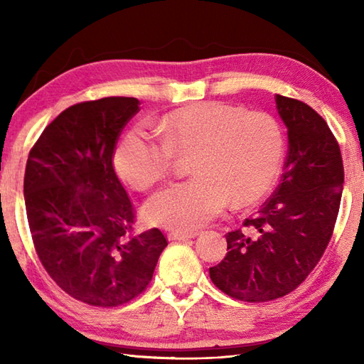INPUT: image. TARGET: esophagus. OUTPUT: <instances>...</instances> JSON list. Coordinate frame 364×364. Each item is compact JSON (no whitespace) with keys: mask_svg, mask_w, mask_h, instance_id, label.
I'll list each match as a JSON object with an SVG mask.
<instances>
[{"mask_svg":"<svg viewBox=\"0 0 364 364\" xmlns=\"http://www.w3.org/2000/svg\"><path fill=\"white\" fill-rule=\"evenodd\" d=\"M198 233H183V231H170L167 235L170 241H188L191 237H196Z\"/></svg>","mask_w":364,"mask_h":364,"instance_id":"34e87169","label":"esophagus"}]
</instances>
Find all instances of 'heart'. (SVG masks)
Returning <instances> with one entry per match:
<instances>
[{"instance_id": "b5f03b06", "label": "heart", "mask_w": 364, "mask_h": 364, "mask_svg": "<svg viewBox=\"0 0 364 364\" xmlns=\"http://www.w3.org/2000/svg\"><path fill=\"white\" fill-rule=\"evenodd\" d=\"M161 139L144 125L129 128L114 151V167L128 184L145 191L166 178L175 156L194 154V176L158 191L146 218L170 230L192 231L223 213L264 197L284 154L280 123L267 112L245 111L223 102H205L162 117Z\"/></svg>"}]
</instances>
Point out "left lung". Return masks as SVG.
Listing matches in <instances>:
<instances>
[{"mask_svg": "<svg viewBox=\"0 0 364 364\" xmlns=\"http://www.w3.org/2000/svg\"><path fill=\"white\" fill-rule=\"evenodd\" d=\"M288 128L280 184L257 215L230 231L227 255L210 277L227 296L269 301L292 292L311 274L333 235L341 205V150L327 122L296 98L275 97Z\"/></svg>", "mask_w": 364, "mask_h": 364, "instance_id": "left-lung-1", "label": "left lung"}]
</instances>
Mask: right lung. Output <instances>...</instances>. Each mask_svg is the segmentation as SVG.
<instances>
[{
    "mask_svg": "<svg viewBox=\"0 0 364 364\" xmlns=\"http://www.w3.org/2000/svg\"><path fill=\"white\" fill-rule=\"evenodd\" d=\"M139 105L106 97L67 107L26 162L23 192L37 257L60 289L90 306L137 297L167 247L158 228L134 235V208L112 164Z\"/></svg>",
    "mask_w": 364,
    "mask_h": 364,
    "instance_id": "right-lung-1",
    "label": "right lung"
}]
</instances>
